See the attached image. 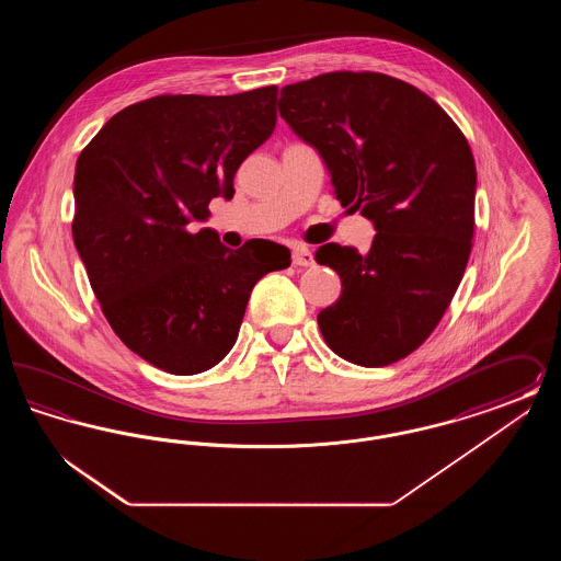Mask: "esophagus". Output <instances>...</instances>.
Segmentation results:
<instances>
[{"mask_svg": "<svg viewBox=\"0 0 561 561\" xmlns=\"http://www.w3.org/2000/svg\"><path fill=\"white\" fill-rule=\"evenodd\" d=\"M294 267H311L313 265V254L307 245H296L293 250Z\"/></svg>", "mask_w": 561, "mask_h": 561, "instance_id": "obj_1", "label": "esophagus"}]
</instances>
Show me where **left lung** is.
I'll return each instance as SVG.
<instances>
[{
    "label": "left lung",
    "instance_id": "obj_1",
    "mask_svg": "<svg viewBox=\"0 0 561 561\" xmlns=\"http://www.w3.org/2000/svg\"><path fill=\"white\" fill-rule=\"evenodd\" d=\"M279 115L325 161L341 204L378 231L366 254L325 243L341 275L318 316L351 364L389 366L421 347L462 279L476 229V161L453 117L419 88L373 71H332L282 88Z\"/></svg>",
    "mask_w": 561,
    "mask_h": 561
}]
</instances>
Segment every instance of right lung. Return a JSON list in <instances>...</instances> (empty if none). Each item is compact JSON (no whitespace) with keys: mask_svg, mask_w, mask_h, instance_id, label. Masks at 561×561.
<instances>
[{"mask_svg":"<svg viewBox=\"0 0 561 561\" xmlns=\"http://www.w3.org/2000/svg\"><path fill=\"white\" fill-rule=\"evenodd\" d=\"M277 85L231 96L161 94L122 108L76 165L73 241L113 332L163 373L199 374L236 345L254 284L290 267L191 233L277 122Z\"/></svg>","mask_w":561,"mask_h":561,"instance_id":"1","label":"right lung"}]
</instances>
